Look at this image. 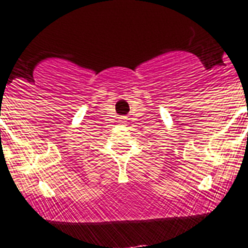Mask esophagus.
Masks as SVG:
<instances>
[{"label": "esophagus", "mask_w": 248, "mask_h": 248, "mask_svg": "<svg viewBox=\"0 0 248 248\" xmlns=\"http://www.w3.org/2000/svg\"><path fill=\"white\" fill-rule=\"evenodd\" d=\"M126 117H121V119H120V122H121V124H126Z\"/></svg>", "instance_id": "34e87169"}]
</instances>
